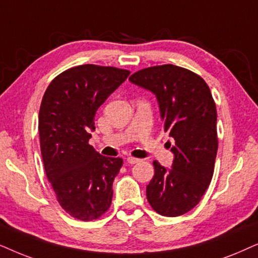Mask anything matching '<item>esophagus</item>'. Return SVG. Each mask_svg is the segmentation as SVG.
Masks as SVG:
<instances>
[{
    "label": "esophagus",
    "instance_id": "obj_1",
    "mask_svg": "<svg viewBox=\"0 0 258 258\" xmlns=\"http://www.w3.org/2000/svg\"><path fill=\"white\" fill-rule=\"evenodd\" d=\"M140 159H138V158H135V157H127V163L128 164H137L139 163Z\"/></svg>",
    "mask_w": 258,
    "mask_h": 258
}]
</instances>
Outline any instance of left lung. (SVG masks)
Wrapping results in <instances>:
<instances>
[{
	"label": "left lung",
	"instance_id": "8db88e82",
	"mask_svg": "<svg viewBox=\"0 0 258 258\" xmlns=\"http://www.w3.org/2000/svg\"><path fill=\"white\" fill-rule=\"evenodd\" d=\"M130 81L156 94L164 131L174 139L172 169L153 161L147 201L165 217L186 214L201 202L214 176L217 111L210 88L198 74L174 64L144 68Z\"/></svg>",
	"mask_w": 258,
	"mask_h": 258
}]
</instances>
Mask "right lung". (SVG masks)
<instances>
[{
    "instance_id": "right-lung-1",
    "label": "right lung",
    "mask_w": 258,
    "mask_h": 258,
    "mask_svg": "<svg viewBox=\"0 0 258 258\" xmlns=\"http://www.w3.org/2000/svg\"><path fill=\"white\" fill-rule=\"evenodd\" d=\"M130 71L81 64L55 77L44 92L39 133L44 171L60 207L80 221L98 219L112 203L121 158L104 157L89 145L94 115Z\"/></svg>"
}]
</instances>
